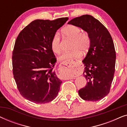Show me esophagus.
I'll return each instance as SVG.
<instances>
[{"label": "esophagus", "instance_id": "1", "mask_svg": "<svg viewBox=\"0 0 127 127\" xmlns=\"http://www.w3.org/2000/svg\"><path fill=\"white\" fill-rule=\"evenodd\" d=\"M78 61L73 60L67 61H64L61 64L60 66V72L62 75L67 76L70 79H73L75 77L74 74L77 72L78 66Z\"/></svg>", "mask_w": 127, "mask_h": 127}]
</instances>
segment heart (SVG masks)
Segmentation results:
<instances>
[{
  "instance_id": "b5f03b06",
  "label": "heart",
  "mask_w": 127,
  "mask_h": 127,
  "mask_svg": "<svg viewBox=\"0 0 127 127\" xmlns=\"http://www.w3.org/2000/svg\"><path fill=\"white\" fill-rule=\"evenodd\" d=\"M62 33L65 37L72 39L71 43V51L65 52L60 57L61 60H70L73 58H80L81 53H86L90 46V38L86 33L81 32L80 28L77 26L69 25L62 30ZM51 50L54 53L60 54L62 52L60 37L58 33L52 37L50 43Z\"/></svg>"
}]
</instances>
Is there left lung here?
I'll use <instances>...</instances> for the list:
<instances>
[{
	"label": "left lung",
	"mask_w": 127,
	"mask_h": 127,
	"mask_svg": "<svg viewBox=\"0 0 127 127\" xmlns=\"http://www.w3.org/2000/svg\"><path fill=\"white\" fill-rule=\"evenodd\" d=\"M87 32L90 46L83 60V75L88 81L79 91L85 100L95 102L109 93L113 80L116 65V51L112 37L103 24L90 15H83L68 22Z\"/></svg>",
	"instance_id": "obj_1"
}]
</instances>
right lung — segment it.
Instances as JSON below:
<instances>
[{"label":"right lung","mask_w":127,"mask_h":127,"mask_svg":"<svg viewBox=\"0 0 127 127\" xmlns=\"http://www.w3.org/2000/svg\"><path fill=\"white\" fill-rule=\"evenodd\" d=\"M67 20V17L34 20L18 34L12 56L13 72L18 91L26 99L46 103L58 95L62 81L53 70L57 59L50 43Z\"/></svg>","instance_id":"right-lung-1"}]
</instances>
